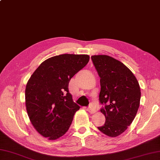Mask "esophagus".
<instances>
[{
  "label": "esophagus",
  "mask_w": 160,
  "mask_h": 160,
  "mask_svg": "<svg viewBox=\"0 0 160 160\" xmlns=\"http://www.w3.org/2000/svg\"><path fill=\"white\" fill-rule=\"evenodd\" d=\"M87 110L88 111V112H90L91 114H94L96 112L95 109H94L93 108H92V107H89Z\"/></svg>",
  "instance_id": "1"
}]
</instances>
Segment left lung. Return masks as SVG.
I'll use <instances>...</instances> for the list:
<instances>
[{
  "label": "left lung",
  "instance_id": "1",
  "mask_svg": "<svg viewBox=\"0 0 160 160\" xmlns=\"http://www.w3.org/2000/svg\"><path fill=\"white\" fill-rule=\"evenodd\" d=\"M92 61L100 77L99 100L105 123L98 129L110 137L123 133L134 119L140 106V88L123 63L107 55H94Z\"/></svg>",
  "mask_w": 160,
  "mask_h": 160
}]
</instances>
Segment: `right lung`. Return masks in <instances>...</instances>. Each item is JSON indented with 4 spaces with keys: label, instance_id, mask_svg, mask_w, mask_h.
<instances>
[{
    "label": "right lung",
    "instance_id": "add662e5",
    "mask_svg": "<svg viewBox=\"0 0 160 160\" xmlns=\"http://www.w3.org/2000/svg\"><path fill=\"white\" fill-rule=\"evenodd\" d=\"M87 54H64L43 61L27 84L25 102L32 125L49 140L68 132L80 106L69 92L72 78L87 65Z\"/></svg>",
    "mask_w": 160,
    "mask_h": 160
}]
</instances>
